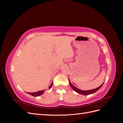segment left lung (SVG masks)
Masks as SVG:
<instances>
[{
	"label": "left lung",
	"instance_id": "8db88e82",
	"mask_svg": "<svg viewBox=\"0 0 123 123\" xmlns=\"http://www.w3.org/2000/svg\"><path fill=\"white\" fill-rule=\"evenodd\" d=\"M69 84H70L71 87L72 88V89H73L74 91H75V92L78 93L82 94V95H89V94H92V93H95L96 91H97L98 90V89H99L100 88H101V87L102 86L103 84H104V83H103L100 86H99L97 88L92 89V90H80V89H78L77 88L75 87V86H73L71 83L69 79Z\"/></svg>",
	"mask_w": 123,
	"mask_h": 123
}]
</instances>
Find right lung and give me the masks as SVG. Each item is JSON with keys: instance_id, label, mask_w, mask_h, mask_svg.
I'll use <instances>...</instances> for the list:
<instances>
[{"instance_id": "obj_1", "label": "right lung", "mask_w": 123, "mask_h": 123, "mask_svg": "<svg viewBox=\"0 0 123 123\" xmlns=\"http://www.w3.org/2000/svg\"><path fill=\"white\" fill-rule=\"evenodd\" d=\"M52 85H53V82L52 83L51 85L49 87V89H50V88L52 87ZM44 90H42V91H39L36 92H27V93L29 94L30 95H31L33 96H38L42 95L44 93Z\"/></svg>"}]
</instances>
